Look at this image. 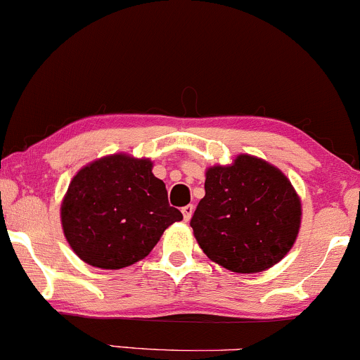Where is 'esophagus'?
I'll use <instances>...</instances> for the list:
<instances>
[{
	"mask_svg": "<svg viewBox=\"0 0 360 360\" xmlns=\"http://www.w3.org/2000/svg\"><path fill=\"white\" fill-rule=\"evenodd\" d=\"M181 212H183V217H184V221H189V218H191V214L194 212V206L193 205H186L181 208Z\"/></svg>",
	"mask_w": 360,
	"mask_h": 360,
	"instance_id": "esophagus-1",
	"label": "esophagus"
}]
</instances>
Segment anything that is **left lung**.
Masks as SVG:
<instances>
[{
  "label": "left lung",
  "instance_id": "left-lung-1",
  "mask_svg": "<svg viewBox=\"0 0 360 360\" xmlns=\"http://www.w3.org/2000/svg\"><path fill=\"white\" fill-rule=\"evenodd\" d=\"M300 225L301 201L288 177L247 154L206 171L205 198L191 218L205 254L240 274L278 264L291 250Z\"/></svg>",
  "mask_w": 360,
  "mask_h": 360
}]
</instances>
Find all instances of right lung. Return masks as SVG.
Instances as JSON below:
<instances>
[{"label": "right lung", "instance_id": "obj_1", "mask_svg": "<svg viewBox=\"0 0 360 360\" xmlns=\"http://www.w3.org/2000/svg\"><path fill=\"white\" fill-rule=\"evenodd\" d=\"M183 220L148 159L101 157L72 177L60 206L69 245L86 264L122 269L147 257L164 230Z\"/></svg>", "mask_w": 360, "mask_h": 360}]
</instances>
